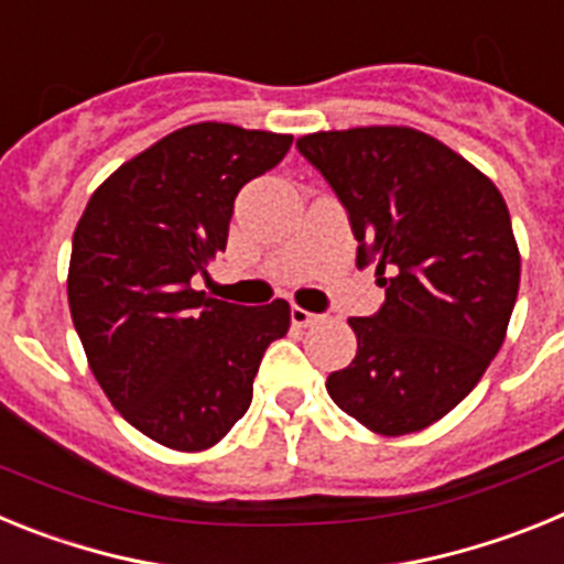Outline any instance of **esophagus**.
Masks as SVG:
<instances>
[{"label": "esophagus", "instance_id": "1", "mask_svg": "<svg viewBox=\"0 0 564 564\" xmlns=\"http://www.w3.org/2000/svg\"><path fill=\"white\" fill-rule=\"evenodd\" d=\"M291 322H293V325H296V327H311V325H316L318 316H316V313L305 311V307H296V305H293V307H291Z\"/></svg>", "mask_w": 564, "mask_h": 564}]
</instances>
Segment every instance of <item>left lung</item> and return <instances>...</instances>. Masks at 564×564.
Returning <instances> with one entry per match:
<instances>
[{
  "mask_svg": "<svg viewBox=\"0 0 564 564\" xmlns=\"http://www.w3.org/2000/svg\"><path fill=\"white\" fill-rule=\"evenodd\" d=\"M299 154L336 192L387 299L350 318L358 350L327 392L378 435L426 430L475 390L520 291L506 200L486 174L406 127L316 132Z\"/></svg>",
  "mask_w": 564,
  "mask_h": 564,
  "instance_id": "left-lung-1",
  "label": "left lung"
}]
</instances>
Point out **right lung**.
Instances as JSON below:
<instances>
[{
    "mask_svg": "<svg viewBox=\"0 0 564 564\" xmlns=\"http://www.w3.org/2000/svg\"><path fill=\"white\" fill-rule=\"evenodd\" d=\"M291 134L192 123L101 183L73 234L67 299L93 376L134 430L200 452L251 406L285 299L246 307L194 291L226 251L239 188L271 172Z\"/></svg>",
    "mask_w": 564,
    "mask_h": 564,
    "instance_id": "obj_1",
    "label": "right lung"
}]
</instances>
